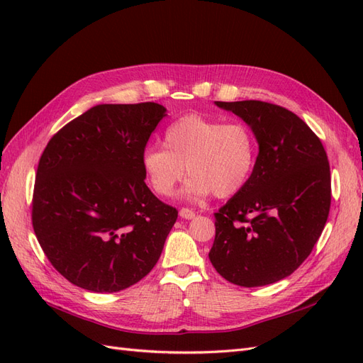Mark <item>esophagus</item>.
Segmentation results:
<instances>
[{"mask_svg": "<svg viewBox=\"0 0 363 363\" xmlns=\"http://www.w3.org/2000/svg\"><path fill=\"white\" fill-rule=\"evenodd\" d=\"M180 216L184 218V219H192L195 216V212L192 211V208L183 207V208H180Z\"/></svg>", "mask_w": 363, "mask_h": 363, "instance_id": "34e87169", "label": "esophagus"}]
</instances>
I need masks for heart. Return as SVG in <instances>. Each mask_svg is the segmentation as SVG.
<instances>
[{"label": "heart", "mask_w": 363, "mask_h": 363, "mask_svg": "<svg viewBox=\"0 0 363 363\" xmlns=\"http://www.w3.org/2000/svg\"><path fill=\"white\" fill-rule=\"evenodd\" d=\"M163 145H150L142 152L144 169L152 191L160 196L172 194L184 175L191 179V195L212 192L228 199L244 189L257 159V140L244 123H225L199 113L184 115L171 123Z\"/></svg>", "instance_id": "heart-1"}]
</instances>
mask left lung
Listing matches in <instances>:
<instances>
[{
	"instance_id": "left-lung-1",
	"label": "left lung",
	"mask_w": 363,
	"mask_h": 363,
	"mask_svg": "<svg viewBox=\"0 0 363 363\" xmlns=\"http://www.w3.org/2000/svg\"><path fill=\"white\" fill-rule=\"evenodd\" d=\"M255 131L259 156L248 183L215 213L213 268L244 288L276 283L309 257L327 223L332 179L311 127L281 106L216 101Z\"/></svg>"
}]
</instances>
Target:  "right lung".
Wrapping results in <instances>:
<instances>
[{
  "label": "right lung",
  "instance_id": "add662e5",
  "mask_svg": "<svg viewBox=\"0 0 363 363\" xmlns=\"http://www.w3.org/2000/svg\"><path fill=\"white\" fill-rule=\"evenodd\" d=\"M167 108L100 104L54 135L39 159L31 224L72 284L118 292L157 263L179 211L145 184L142 152Z\"/></svg>",
  "mask_w": 363,
  "mask_h": 363
}]
</instances>
